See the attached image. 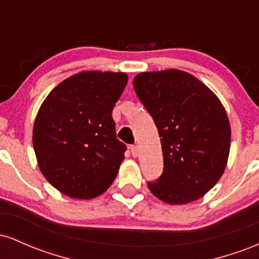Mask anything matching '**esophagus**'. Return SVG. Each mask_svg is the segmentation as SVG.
<instances>
[{"mask_svg":"<svg viewBox=\"0 0 259 259\" xmlns=\"http://www.w3.org/2000/svg\"><path fill=\"white\" fill-rule=\"evenodd\" d=\"M130 152H132L133 157H138V154H139L138 146H135V145H132V146H130Z\"/></svg>","mask_w":259,"mask_h":259,"instance_id":"34e87169","label":"esophagus"}]
</instances>
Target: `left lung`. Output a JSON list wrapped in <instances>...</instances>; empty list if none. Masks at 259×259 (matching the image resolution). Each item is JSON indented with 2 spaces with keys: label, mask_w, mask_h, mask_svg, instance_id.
Instances as JSON below:
<instances>
[{
  "label": "left lung",
  "mask_w": 259,
  "mask_h": 259,
  "mask_svg": "<svg viewBox=\"0 0 259 259\" xmlns=\"http://www.w3.org/2000/svg\"><path fill=\"white\" fill-rule=\"evenodd\" d=\"M133 85L162 144L163 173L148 181V189L169 204L198 200L227 167L231 130L222 102L203 82L178 69L140 73Z\"/></svg>",
  "instance_id": "left-lung-1"
}]
</instances>
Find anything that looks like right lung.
Masks as SVG:
<instances>
[{
  "mask_svg": "<svg viewBox=\"0 0 259 259\" xmlns=\"http://www.w3.org/2000/svg\"><path fill=\"white\" fill-rule=\"evenodd\" d=\"M125 73L81 72L50 92L38 109L32 145L41 173L62 194L90 200L114 181L126 146L112 111Z\"/></svg>",
  "mask_w": 259,
  "mask_h": 259,
  "instance_id": "obj_1",
  "label": "right lung"
}]
</instances>
